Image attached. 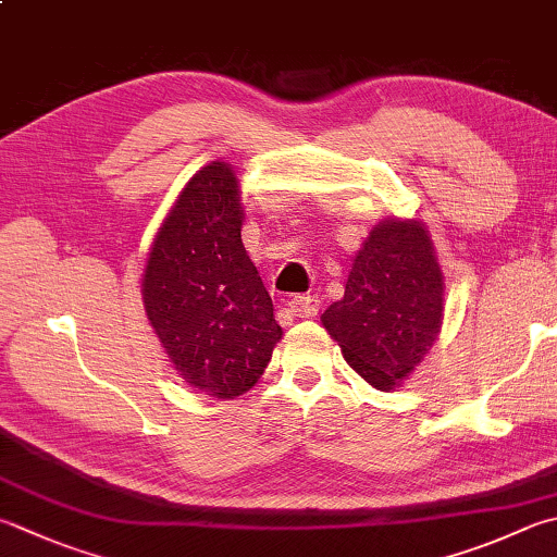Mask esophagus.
I'll use <instances>...</instances> for the list:
<instances>
[{"label":"esophagus","instance_id":"esophagus-1","mask_svg":"<svg viewBox=\"0 0 557 557\" xmlns=\"http://www.w3.org/2000/svg\"><path fill=\"white\" fill-rule=\"evenodd\" d=\"M286 310L296 318H314L320 310V298L318 296H296L286 302Z\"/></svg>","mask_w":557,"mask_h":557}]
</instances>
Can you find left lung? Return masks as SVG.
Listing matches in <instances>:
<instances>
[{"label": "left lung", "instance_id": "1", "mask_svg": "<svg viewBox=\"0 0 557 557\" xmlns=\"http://www.w3.org/2000/svg\"><path fill=\"white\" fill-rule=\"evenodd\" d=\"M444 320V276L419 220L377 223L322 324L346 363L377 391H395L432 349Z\"/></svg>", "mask_w": 557, "mask_h": 557}]
</instances>
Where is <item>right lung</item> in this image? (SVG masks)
<instances>
[{"mask_svg":"<svg viewBox=\"0 0 557 557\" xmlns=\"http://www.w3.org/2000/svg\"><path fill=\"white\" fill-rule=\"evenodd\" d=\"M243 218L233 166L211 162L162 220L143 274L145 312L174 371L218 400L259 381L283 334L243 245Z\"/></svg>","mask_w":557,"mask_h":557,"instance_id":"right-lung-1","label":"right lung"}]
</instances>
